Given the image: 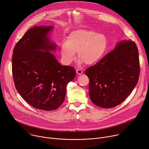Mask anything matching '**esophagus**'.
I'll use <instances>...</instances> for the list:
<instances>
[{
    "mask_svg": "<svg viewBox=\"0 0 149 149\" xmlns=\"http://www.w3.org/2000/svg\"><path fill=\"white\" fill-rule=\"evenodd\" d=\"M76 72H77V74L78 75H81V74H82V71L81 70H79V69H77Z\"/></svg>",
    "mask_w": 149,
    "mask_h": 149,
    "instance_id": "esophagus-1",
    "label": "esophagus"
}]
</instances>
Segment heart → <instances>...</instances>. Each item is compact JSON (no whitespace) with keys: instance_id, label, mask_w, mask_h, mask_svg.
I'll return each instance as SVG.
<instances>
[{"instance_id":"b5f03b06","label":"heart","mask_w":149,"mask_h":149,"mask_svg":"<svg viewBox=\"0 0 149 149\" xmlns=\"http://www.w3.org/2000/svg\"><path fill=\"white\" fill-rule=\"evenodd\" d=\"M108 48V39L104 33L91 30H77L63 41L60 48L63 63L69 65L75 60V52L79 58V64L94 65L104 56Z\"/></svg>"}]
</instances>
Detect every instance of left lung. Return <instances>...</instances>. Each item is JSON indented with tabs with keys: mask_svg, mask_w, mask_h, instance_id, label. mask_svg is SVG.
Segmentation results:
<instances>
[{
	"mask_svg": "<svg viewBox=\"0 0 149 149\" xmlns=\"http://www.w3.org/2000/svg\"><path fill=\"white\" fill-rule=\"evenodd\" d=\"M89 95L97 106L110 109L122 102L134 90L140 74L137 47L131 40L117 42L114 49L88 68Z\"/></svg>",
	"mask_w": 149,
	"mask_h": 149,
	"instance_id": "left-lung-1",
	"label": "left lung"
}]
</instances>
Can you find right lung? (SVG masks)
<instances>
[{
    "mask_svg": "<svg viewBox=\"0 0 149 149\" xmlns=\"http://www.w3.org/2000/svg\"><path fill=\"white\" fill-rule=\"evenodd\" d=\"M54 26H35L16 44L12 55L15 87L33 107L58 109L64 101L67 86L75 77L74 68L61 65L51 53L56 44L49 38Z\"/></svg>",
    "mask_w": 149,
    "mask_h": 149,
    "instance_id": "add662e5",
    "label": "right lung"
}]
</instances>
